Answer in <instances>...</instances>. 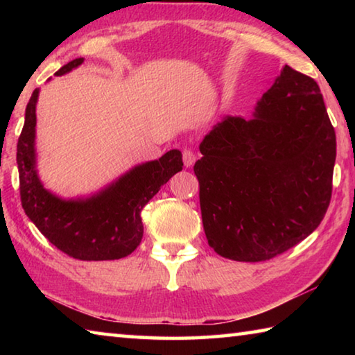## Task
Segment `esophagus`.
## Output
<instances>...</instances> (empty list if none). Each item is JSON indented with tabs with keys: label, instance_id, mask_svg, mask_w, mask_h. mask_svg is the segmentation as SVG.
<instances>
[{
	"label": "esophagus",
	"instance_id": "esophagus-1",
	"mask_svg": "<svg viewBox=\"0 0 355 355\" xmlns=\"http://www.w3.org/2000/svg\"><path fill=\"white\" fill-rule=\"evenodd\" d=\"M183 163L186 167H191L196 163V155L191 148H184L183 150Z\"/></svg>",
	"mask_w": 355,
	"mask_h": 355
}]
</instances>
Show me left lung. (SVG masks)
Returning <instances> with one entry per match:
<instances>
[{
	"mask_svg": "<svg viewBox=\"0 0 355 355\" xmlns=\"http://www.w3.org/2000/svg\"><path fill=\"white\" fill-rule=\"evenodd\" d=\"M199 148L202 222L216 254L266 261L321 224L332 197L336 139L313 78L285 65L254 117L227 116Z\"/></svg>",
	"mask_w": 355,
	"mask_h": 355,
	"instance_id": "obj_1",
	"label": "left lung"
}]
</instances>
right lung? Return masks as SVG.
Returning <instances> with one entry per match:
<instances>
[{
  "mask_svg": "<svg viewBox=\"0 0 355 355\" xmlns=\"http://www.w3.org/2000/svg\"><path fill=\"white\" fill-rule=\"evenodd\" d=\"M78 58L56 71L64 75L83 64ZM33 92L25 112V125L17 144L21 207L39 232L53 245L83 261L119 260L139 245L144 225L142 208L183 169L182 152L171 150L159 159L136 166L117 182L87 199L64 200L44 188L35 171V103Z\"/></svg>",
  "mask_w": 355,
  "mask_h": 355,
  "instance_id": "obj_1",
  "label": "right lung"
}]
</instances>
